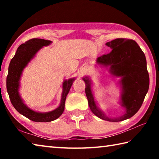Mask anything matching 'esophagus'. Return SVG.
<instances>
[{
  "instance_id": "34e87169",
  "label": "esophagus",
  "mask_w": 159,
  "mask_h": 159,
  "mask_svg": "<svg viewBox=\"0 0 159 159\" xmlns=\"http://www.w3.org/2000/svg\"><path fill=\"white\" fill-rule=\"evenodd\" d=\"M83 73H84V71H80V75H83Z\"/></svg>"
}]
</instances>
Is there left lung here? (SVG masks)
Wrapping results in <instances>:
<instances>
[{
	"label": "left lung",
	"mask_w": 159,
	"mask_h": 159,
	"mask_svg": "<svg viewBox=\"0 0 159 159\" xmlns=\"http://www.w3.org/2000/svg\"><path fill=\"white\" fill-rule=\"evenodd\" d=\"M106 45L112 50L99 57L97 64L109 66L110 74L121 78L119 82L121 88L120 104L125 109V114L117 118L107 117L97 106L91 89V80L88 77L83 79L85 83V94L90 109L95 116L108 121H122L138 111L149 90V76L147 60L143 51L133 40L116 39Z\"/></svg>",
	"instance_id": "obj_1"
}]
</instances>
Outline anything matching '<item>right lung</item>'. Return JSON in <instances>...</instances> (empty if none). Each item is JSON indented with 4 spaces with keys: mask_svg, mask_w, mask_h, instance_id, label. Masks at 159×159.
<instances>
[{
    "mask_svg": "<svg viewBox=\"0 0 159 159\" xmlns=\"http://www.w3.org/2000/svg\"><path fill=\"white\" fill-rule=\"evenodd\" d=\"M52 41L41 39H32L18 47L14 57L10 61L6 86L9 98L15 109L20 114L35 122H50L57 119L62 114L65 105L66 95L70 90L75 78L65 80L63 83V91L61 102L57 109L49 112H36L29 109L24 103L19 93L20 81L24 69L34 57L36 54L43 46L49 45Z\"/></svg>",
    "mask_w": 159,
    "mask_h": 159,
    "instance_id": "add662e5",
    "label": "right lung"
}]
</instances>
